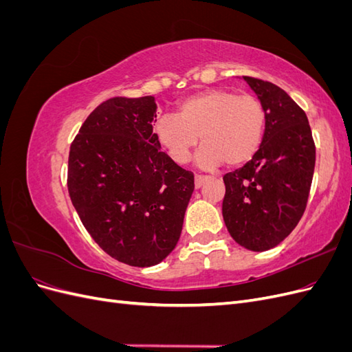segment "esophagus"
Instances as JSON below:
<instances>
[{"mask_svg":"<svg viewBox=\"0 0 352 352\" xmlns=\"http://www.w3.org/2000/svg\"><path fill=\"white\" fill-rule=\"evenodd\" d=\"M208 180L207 176H201V175H197L195 176V189H199L202 185H204Z\"/></svg>","mask_w":352,"mask_h":352,"instance_id":"esophagus-1","label":"esophagus"}]
</instances>
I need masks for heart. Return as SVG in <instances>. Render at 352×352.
I'll use <instances>...</instances> for the list:
<instances>
[{
    "label": "heart",
    "mask_w": 352,
    "mask_h": 352,
    "mask_svg": "<svg viewBox=\"0 0 352 352\" xmlns=\"http://www.w3.org/2000/svg\"><path fill=\"white\" fill-rule=\"evenodd\" d=\"M267 114L254 95L229 89H207L186 97L177 116L163 114L154 124L157 142L173 162L184 164L197 146V164L202 168L241 166L257 154L263 144Z\"/></svg>",
    "instance_id": "heart-1"
}]
</instances>
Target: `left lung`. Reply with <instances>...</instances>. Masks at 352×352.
<instances>
[{
	"mask_svg": "<svg viewBox=\"0 0 352 352\" xmlns=\"http://www.w3.org/2000/svg\"><path fill=\"white\" fill-rule=\"evenodd\" d=\"M263 102V144L242 168L223 177V220L241 247L267 251L302 217L314 173L316 146L302 109L274 83L242 76Z\"/></svg>",
	"mask_w": 352,
	"mask_h": 352,
	"instance_id": "left-lung-1",
	"label": "left lung"
}]
</instances>
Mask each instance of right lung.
Returning a JSON list of instances; mask_svg holds the SVG:
<instances>
[{"instance_id":"add662e5","label":"right lung","mask_w":352,"mask_h":352,"mask_svg":"<svg viewBox=\"0 0 352 352\" xmlns=\"http://www.w3.org/2000/svg\"><path fill=\"white\" fill-rule=\"evenodd\" d=\"M155 111L151 95L107 100L85 120L69 155V194L85 229L135 267L175 250L194 192V175L160 150Z\"/></svg>"}]
</instances>
